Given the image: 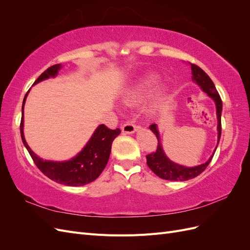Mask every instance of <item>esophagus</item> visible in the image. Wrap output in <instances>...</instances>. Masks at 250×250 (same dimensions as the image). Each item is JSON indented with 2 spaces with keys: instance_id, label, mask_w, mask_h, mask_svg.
Here are the masks:
<instances>
[{
  "instance_id": "34e87169",
  "label": "esophagus",
  "mask_w": 250,
  "mask_h": 250,
  "mask_svg": "<svg viewBox=\"0 0 250 250\" xmlns=\"http://www.w3.org/2000/svg\"><path fill=\"white\" fill-rule=\"evenodd\" d=\"M138 126L135 125L131 121H128L123 126H122V131L125 133H133L134 131H137Z\"/></svg>"
}]
</instances>
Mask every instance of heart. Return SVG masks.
Returning a JSON list of instances; mask_svg holds the SVG:
<instances>
[{"label": "heart", "instance_id": "heart-1", "mask_svg": "<svg viewBox=\"0 0 250 250\" xmlns=\"http://www.w3.org/2000/svg\"><path fill=\"white\" fill-rule=\"evenodd\" d=\"M156 81L157 79L154 76H150L147 79L144 80L142 83H140L139 85L131 88L129 92L125 95V102L129 104L138 102L141 98L155 84Z\"/></svg>", "mask_w": 250, "mask_h": 250}]
</instances>
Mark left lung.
I'll list each match as a JSON object with an SVG mask.
<instances>
[{
	"label": "left lung",
	"instance_id": "1",
	"mask_svg": "<svg viewBox=\"0 0 250 250\" xmlns=\"http://www.w3.org/2000/svg\"><path fill=\"white\" fill-rule=\"evenodd\" d=\"M191 65L192 69V79L194 82L197 83L199 86L206 92L211 99H213L216 103V108H217V117H218V144L221 138V111H222V100L220 98V95L217 92L216 86L214 82L208 77V75L204 72L198 65L194 63L188 62ZM149 128L151 129L157 138V148L155 149L154 152H151L146 155L147 158V165L148 167L153 171L155 175L161 177L166 180H172V181H185L197 177L199 174H201L204 170L207 169L209 163L211 162V158H213L214 154L209 157V160L206 163L202 164L197 167L193 168H187L184 166L177 165L175 163L171 162L169 158L165 155L164 150L162 148L161 142H160V134L157 131V127L155 124L150 125ZM217 144V147H218ZM216 151V150H215Z\"/></svg>",
	"mask_w": 250,
	"mask_h": 250
}]
</instances>
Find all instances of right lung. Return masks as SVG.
Returning <instances> with one entry per match:
<instances>
[{
  "label": "right lung",
  "mask_w": 250,
  "mask_h": 250,
  "mask_svg": "<svg viewBox=\"0 0 250 250\" xmlns=\"http://www.w3.org/2000/svg\"><path fill=\"white\" fill-rule=\"evenodd\" d=\"M60 67H62L60 63L48 67L35 80L34 84L42 80L48 79L49 77L56 76ZM27 95L28 93L24 98L21 107L22 115L20 125L21 137L30 156L32 157L34 164L36 165V167L50 179L64 186H84L92 183V181L99 177L100 174L104 170L105 166L107 165L110 155L111 144L121 132L119 128H117V129H109L106 125H100L94 132L93 137L90 138V140L86 144V146L83 148V150L77 156L72 158L71 161L62 163L43 161L42 158L37 156L30 149L28 144L25 141L24 132H22V127H24V104Z\"/></svg>",
  "instance_id": "1"
}]
</instances>
